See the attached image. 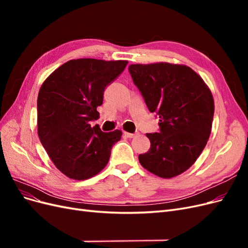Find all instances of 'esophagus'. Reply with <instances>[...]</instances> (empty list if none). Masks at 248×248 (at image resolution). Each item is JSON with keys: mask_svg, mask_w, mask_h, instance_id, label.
Here are the masks:
<instances>
[{"mask_svg": "<svg viewBox=\"0 0 248 248\" xmlns=\"http://www.w3.org/2000/svg\"><path fill=\"white\" fill-rule=\"evenodd\" d=\"M124 134L125 136L127 137V138H134L136 136H138V132H136V133H130V132H126V131H124Z\"/></svg>", "mask_w": 248, "mask_h": 248, "instance_id": "esophagus-1", "label": "esophagus"}]
</instances>
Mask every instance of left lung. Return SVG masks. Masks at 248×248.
<instances>
[{
    "instance_id": "1",
    "label": "left lung",
    "mask_w": 248,
    "mask_h": 248,
    "mask_svg": "<svg viewBox=\"0 0 248 248\" xmlns=\"http://www.w3.org/2000/svg\"><path fill=\"white\" fill-rule=\"evenodd\" d=\"M128 70L149 110L159 117V132L146 134L151 147L139 155L140 163L164 179L182 174L199 158L211 133V91L185 65L132 64Z\"/></svg>"
}]
</instances>
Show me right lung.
I'll list each match as a JSON object with an SVG mask.
<instances>
[{"label":"right lung","instance_id":"1","mask_svg":"<svg viewBox=\"0 0 248 248\" xmlns=\"http://www.w3.org/2000/svg\"><path fill=\"white\" fill-rule=\"evenodd\" d=\"M127 61L70 60L43 81L37 99L38 137L57 169L73 180H87L101 171L122 131L103 132L90 122L106 88L123 72Z\"/></svg>","mask_w":248,"mask_h":248}]
</instances>
